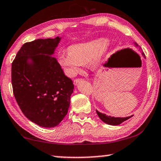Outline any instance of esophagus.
Returning a JSON list of instances; mask_svg holds the SVG:
<instances>
[{"instance_id":"esophagus-1","label":"esophagus","mask_w":161,"mask_h":161,"mask_svg":"<svg viewBox=\"0 0 161 161\" xmlns=\"http://www.w3.org/2000/svg\"><path fill=\"white\" fill-rule=\"evenodd\" d=\"M81 80H82V79H74V85H76L77 84H78V82H80Z\"/></svg>"}]
</instances>
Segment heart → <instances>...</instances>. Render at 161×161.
I'll list each match as a JSON object with an SVG mask.
<instances>
[{
    "label": "heart",
    "instance_id": "obj_1",
    "mask_svg": "<svg viewBox=\"0 0 161 161\" xmlns=\"http://www.w3.org/2000/svg\"><path fill=\"white\" fill-rule=\"evenodd\" d=\"M107 51V42L102 38L74 44L68 50L59 53L58 62L68 75L74 76L85 63L89 62L93 65H97Z\"/></svg>",
    "mask_w": 161,
    "mask_h": 161
}]
</instances>
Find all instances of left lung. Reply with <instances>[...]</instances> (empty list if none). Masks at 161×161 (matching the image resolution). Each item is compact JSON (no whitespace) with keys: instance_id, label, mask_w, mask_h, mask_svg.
I'll return each mask as SVG.
<instances>
[{"instance_id":"obj_1","label":"left lung","mask_w":161,"mask_h":161,"mask_svg":"<svg viewBox=\"0 0 161 161\" xmlns=\"http://www.w3.org/2000/svg\"><path fill=\"white\" fill-rule=\"evenodd\" d=\"M136 46H138V45H136ZM142 54L143 55V57H145L144 53L143 52ZM96 113H97V115H98V117L100 118V119L102 120V121H104V123H106L108 124H110V125H119V124H121L122 122L126 121V120L129 119L130 118H131L132 116V115H131V116L126 117V118H120V117L119 118H115V117L110 116V115L108 116V115L104 114V113H99L98 110H96Z\"/></svg>"}]
</instances>
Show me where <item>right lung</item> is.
I'll use <instances>...</instances> for the list:
<instances>
[{
  "label": "right lung",
  "mask_w": 161,
  "mask_h": 161,
  "mask_svg": "<svg viewBox=\"0 0 161 161\" xmlns=\"http://www.w3.org/2000/svg\"><path fill=\"white\" fill-rule=\"evenodd\" d=\"M60 37L25 42L12 64L13 93L27 119L42 127H54L68 113L72 80L51 57Z\"/></svg>",
  "instance_id": "obj_1"
}]
</instances>
